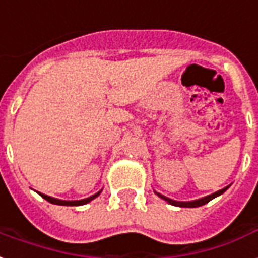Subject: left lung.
<instances>
[{"label":"left lung","instance_id":"obj_1","mask_svg":"<svg viewBox=\"0 0 258 258\" xmlns=\"http://www.w3.org/2000/svg\"><path fill=\"white\" fill-rule=\"evenodd\" d=\"M229 187H230V185H227V187H225V188L219 189V191H217V192H214V194H211V195H207V197H203V198H201V199H195V201H189V202L173 201V199H171V198L164 197L163 194L156 192V191H155V194H156L157 197L161 198V199H164L165 202H168L169 205H172V206H177V207H199V206H203V205H206V203H209L211 199H214V198L219 197V195H222V194L225 192L227 188H229Z\"/></svg>","mask_w":258,"mask_h":258}]
</instances>
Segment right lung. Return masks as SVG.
<instances>
[{
    "label": "right lung",
    "instance_id": "1",
    "mask_svg": "<svg viewBox=\"0 0 258 258\" xmlns=\"http://www.w3.org/2000/svg\"><path fill=\"white\" fill-rule=\"evenodd\" d=\"M102 192L101 191H98L97 194H94V195H91V197L86 198V199H79V201H61V199H56V198H52V197H48V195H45V194H41L39 192L41 197L45 199V201H48L49 203H52V205H59V206H82V205H86V203H89V202H91L93 199H95V198L99 195V194Z\"/></svg>",
    "mask_w": 258,
    "mask_h": 258
}]
</instances>
